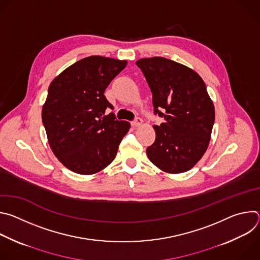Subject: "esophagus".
Segmentation results:
<instances>
[{"instance_id":"esophagus-1","label":"esophagus","mask_w":260,"mask_h":260,"mask_svg":"<svg viewBox=\"0 0 260 260\" xmlns=\"http://www.w3.org/2000/svg\"><path fill=\"white\" fill-rule=\"evenodd\" d=\"M142 123H143V120H142V118H140V117H137L134 121H132V125H133L134 127L140 126Z\"/></svg>"}]
</instances>
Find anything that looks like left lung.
I'll use <instances>...</instances> for the list:
<instances>
[{
  "mask_svg": "<svg viewBox=\"0 0 260 260\" xmlns=\"http://www.w3.org/2000/svg\"><path fill=\"white\" fill-rule=\"evenodd\" d=\"M141 69L152 92L154 114L165 118L153 125L155 141L147 148L150 161L164 172L190 170L209 146L215 109L199 74L174 60L141 58Z\"/></svg>",
  "mask_w": 260,
  "mask_h": 260,
  "instance_id": "left-lung-1",
  "label": "left lung"
}]
</instances>
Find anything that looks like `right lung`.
Returning <instances> with one entry per match:
<instances>
[{"instance_id": "right-lung-1", "label": "right lung", "mask_w": 260, "mask_h": 260, "mask_svg": "<svg viewBox=\"0 0 260 260\" xmlns=\"http://www.w3.org/2000/svg\"><path fill=\"white\" fill-rule=\"evenodd\" d=\"M126 60L100 55L80 59L51 82L42 109L48 143L57 159L81 175L95 174L112 162L131 124L117 120L104 92Z\"/></svg>"}]
</instances>
